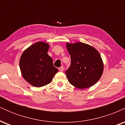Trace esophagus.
I'll list each match as a JSON object with an SVG mask.
<instances>
[{
  "label": "esophagus",
  "instance_id": "esophagus-1",
  "mask_svg": "<svg viewBox=\"0 0 125 125\" xmlns=\"http://www.w3.org/2000/svg\"><path fill=\"white\" fill-rule=\"evenodd\" d=\"M59 71L61 72H63L64 70V67L63 66H62L61 67H59Z\"/></svg>",
  "mask_w": 125,
  "mask_h": 125
}]
</instances>
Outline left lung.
Segmentation results:
<instances>
[{
	"instance_id": "8db88e82",
	"label": "left lung",
	"mask_w": 125,
	"mask_h": 125,
	"mask_svg": "<svg viewBox=\"0 0 125 125\" xmlns=\"http://www.w3.org/2000/svg\"><path fill=\"white\" fill-rule=\"evenodd\" d=\"M66 48L71 58V66L65 72L70 83L81 89L94 86L104 72V63L99 52L82 42L67 43Z\"/></svg>"
}]
</instances>
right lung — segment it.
<instances>
[{"mask_svg": "<svg viewBox=\"0 0 125 125\" xmlns=\"http://www.w3.org/2000/svg\"><path fill=\"white\" fill-rule=\"evenodd\" d=\"M49 44L39 42L23 52L19 61L23 77L35 87H42L51 82L58 72L48 54Z\"/></svg>", "mask_w": 125, "mask_h": 125, "instance_id": "1", "label": "right lung"}]
</instances>
